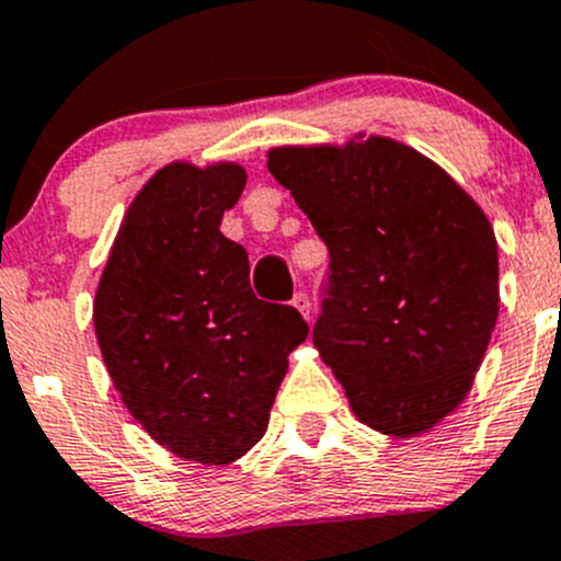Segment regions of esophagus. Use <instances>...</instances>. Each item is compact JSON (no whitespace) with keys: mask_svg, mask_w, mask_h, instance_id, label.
Returning a JSON list of instances; mask_svg holds the SVG:
<instances>
[{"mask_svg":"<svg viewBox=\"0 0 561 561\" xmlns=\"http://www.w3.org/2000/svg\"><path fill=\"white\" fill-rule=\"evenodd\" d=\"M293 307L304 314V320H312V301H309L307 293H296V296H293Z\"/></svg>","mask_w":561,"mask_h":561,"instance_id":"1","label":"esophagus"}]
</instances>
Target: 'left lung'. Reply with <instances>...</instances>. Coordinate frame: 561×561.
Returning a JSON list of instances; mask_svg holds the SVG:
<instances>
[{
	"instance_id": "8db88e82",
	"label": "left lung",
	"mask_w": 561,
	"mask_h": 561,
	"mask_svg": "<svg viewBox=\"0 0 561 561\" xmlns=\"http://www.w3.org/2000/svg\"><path fill=\"white\" fill-rule=\"evenodd\" d=\"M268 171L328 247L314 347L371 428L410 437L461 404L496 312V239L478 203L404 144L274 149Z\"/></svg>"
}]
</instances>
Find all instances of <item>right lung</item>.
I'll use <instances>...</instances> for the list:
<instances>
[{"instance_id": "add662e5", "label": "right lung", "mask_w": 561, "mask_h": 561, "mask_svg": "<svg viewBox=\"0 0 561 561\" xmlns=\"http://www.w3.org/2000/svg\"><path fill=\"white\" fill-rule=\"evenodd\" d=\"M244 168L173 162L129 206L94 301L113 386L160 445L201 463L244 456L268 428L287 355L307 339L298 309L260 301L247 249L225 239Z\"/></svg>"}]
</instances>
